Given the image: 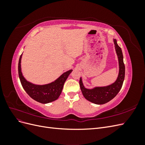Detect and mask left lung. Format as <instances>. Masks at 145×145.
<instances>
[{"instance_id":"left-lung-1","label":"left lung","mask_w":145,"mask_h":145,"mask_svg":"<svg viewBox=\"0 0 145 145\" xmlns=\"http://www.w3.org/2000/svg\"><path fill=\"white\" fill-rule=\"evenodd\" d=\"M114 42L119 63V74L117 80L111 85L88 89L84 87L81 77L80 78L79 84L83 96L86 100L95 104H105L114 98L121 88L124 81L125 67L123 63V56L121 48L118 45L116 39H114Z\"/></svg>"}]
</instances>
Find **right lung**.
I'll return each mask as SVG.
<instances>
[{
    "mask_svg": "<svg viewBox=\"0 0 145 145\" xmlns=\"http://www.w3.org/2000/svg\"><path fill=\"white\" fill-rule=\"evenodd\" d=\"M22 55V54L20 56L19 60L18 72L21 84L26 93L33 99L41 103H50L57 99L62 93L66 80L72 70L71 69L64 72L58 79L50 84L45 85H34L26 80L22 74L20 66Z\"/></svg>",
    "mask_w": 145,
    "mask_h": 145,
    "instance_id": "add662e5",
    "label": "right lung"
}]
</instances>
